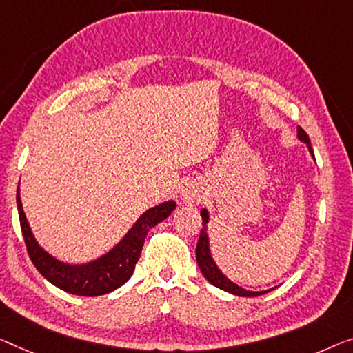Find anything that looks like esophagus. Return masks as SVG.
Instances as JSON below:
<instances>
[{"label": "esophagus", "instance_id": "esophagus-1", "mask_svg": "<svg viewBox=\"0 0 353 353\" xmlns=\"http://www.w3.org/2000/svg\"><path fill=\"white\" fill-rule=\"evenodd\" d=\"M199 194H201V193H199L196 185H187L182 192V201L187 203V204H192L194 201H198Z\"/></svg>", "mask_w": 353, "mask_h": 353}]
</instances>
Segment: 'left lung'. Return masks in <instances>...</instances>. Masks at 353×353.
I'll return each instance as SVG.
<instances>
[{
    "label": "left lung",
    "mask_w": 353,
    "mask_h": 353,
    "mask_svg": "<svg viewBox=\"0 0 353 353\" xmlns=\"http://www.w3.org/2000/svg\"><path fill=\"white\" fill-rule=\"evenodd\" d=\"M298 139L307 144V149H309V152H311V155L314 157L311 141H309L307 133L301 128V126H298ZM201 217H203V228H201V233H199V241L196 244V261H198L199 270H201V272H203V276L206 277L214 287H217V288H220V290H225L228 293H233V294H236V296H249L250 298V296H259V294H265L270 292V290H263V292L245 290V288L236 285L234 282H231L230 279L219 270L217 265H215V261L212 260V255H210V249H209V238H208L209 212H208V209H201Z\"/></svg>",
    "instance_id": "1"
}]
</instances>
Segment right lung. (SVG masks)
I'll return each mask as SVG.
<instances>
[{
	"mask_svg": "<svg viewBox=\"0 0 353 353\" xmlns=\"http://www.w3.org/2000/svg\"><path fill=\"white\" fill-rule=\"evenodd\" d=\"M17 209L26 250H28L36 270L50 283L68 293L79 294V296H99V294L114 292L115 288L122 287L128 281L141 256L147 233L157 223L170 217V214L176 209V203L166 201L145 210L114 249H110L108 254L99 259L83 263V265H68V263L54 259L42 249L31 233L19 190Z\"/></svg>",
	"mask_w": 353,
	"mask_h": 353,
	"instance_id": "obj_1",
	"label": "right lung"
}]
</instances>
